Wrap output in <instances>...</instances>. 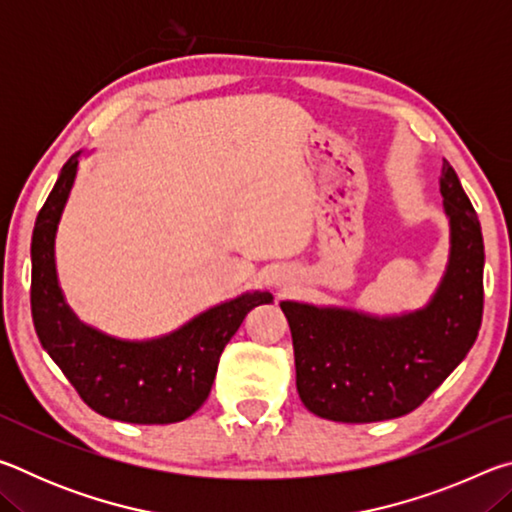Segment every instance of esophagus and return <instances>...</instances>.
<instances>
[{"label": "esophagus", "instance_id": "34e87169", "mask_svg": "<svg viewBox=\"0 0 512 512\" xmlns=\"http://www.w3.org/2000/svg\"><path fill=\"white\" fill-rule=\"evenodd\" d=\"M291 282H293V275H291L289 271H280V273L275 275V287H277V289L287 291V289L291 287Z\"/></svg>", "mask_w": 512, "mask_h": 512}]
</instances>
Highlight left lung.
Returning <instances> with one entry per match:
<instances>
[{
	"mask_svg": "<svg viewBox=\"0 0 512 512\" xmlns=\"http://www.w3.org/2000/svg\"><path fill=\"white\" fill-rule=\"evenodd\" d=\"M449 262L429 305L402 316L284 300L302 404L325 420L379 422L411 413L452 375L483 316L481 223L443 162Z\"/></svg>",
	"mask_w": 512,
	"mask_h": 512,
	"instance_id": "8db88e82",
	"label": "left lung"
}]
</instances>
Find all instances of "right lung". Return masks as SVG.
<instances>
[{
	"label": "right lung",
	"instance_id": "right-lung-1",
	"mask_svg": "<svg viewBox=\"0 0 512 512\" xmlns=\"http://www.w3.org/2000/svg\"><path fill=\"white\" fill-rule=\"evenodd\" d=\"M81 151L69 158L31 237V314L38 339L92 411L133 424H171L201 409L221 352L250 309L273 302L248 291L149 341L115 339L81 323L60 291L56 232L72 192Z\"/></svg>",
	"mask_w": 512,
	"mask_h": 512
}]
</instances>
